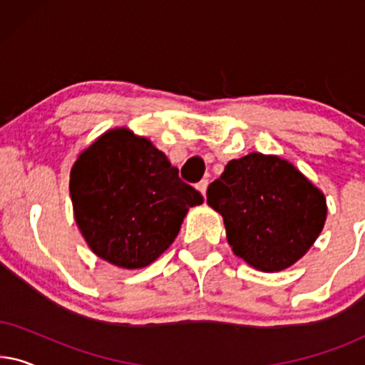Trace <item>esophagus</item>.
I'll return each mask as SVG.
<instances>
[{
	"label": "esophagus",
	"mask_w": 365,
	"mask_h": 365,
	"mask_svg": "<svg viewBox=\"0 0 365 365\" xmlns=\"http://www.w3.org/2000/svg\"><path fill=\"white\" fill-rule=\"evenodd\" d=\"M207 186H209V181H207V179H202V181L197 184V189H199V192H201V194H202V196H206Z\"/></svg>",
	"instance_id": "1"
}]
</instances>
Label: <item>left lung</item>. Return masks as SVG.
Wrapping results in <instances>:
<instances>
[{
    "label": "left lung",
    "mask_w": 365,
    "mask_h": 365,
    "mask_svg": "<svg viewBox=\"0 0 365 365\" xmlns=\"http://www.w3.org/2000/svg\"><path fill=\"white\" fill-rule=\"evenodd\" d=\"M207 204L224 219L236 256L262 272L291 267L321 234L326 196L286 159L251 153L209 184Z\"/></svg>",
    "instance_id": "1"
}]
</instances>
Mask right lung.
Instances as JSON below:
<instances>
[{
  "label": "right lung",
  "instance_id": "1",
  "mask_svg": "<svg viewBox=\"0 0 365 365\" xmlns=\"http://www.w3.org/2000/svg\"><path fill=\"white\" fill-rule=\"evenodd\" d=\"M178 173L166 154L126 128L109 129L84 149L71 168L69 192L89 249L123 269L156 261L189 207L204 201Z\"/></svg>",
  "mask_w": 365,
  "mask_h": 365
}]
</instances>
